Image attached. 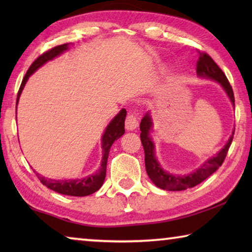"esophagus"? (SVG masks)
<instances>
[{"label":"esophagus","mask_w":252,"mask_h":252,"mask_svg":"<svg viewBox=\"0 0 252 252\" xmlns=\"http://www.w3.org/2000/svg\"><path fill=\"white\" fill-rule=\"evenodd\" d=\"M139 126V121L138 118H136L135 114L133 112L127 113V116L126 118V129L127 131H132L138 127Z\"/></svg>","instance_id":"esophagus-1"}]
</instances>
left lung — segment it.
Returning a JSON list of instances; mask_svg holds the SVG:
<instances>
[{"instance_id": "8db88e82", "label": "left lung", "mask_w": 252, "mask_h": 252, "mask_svg": "<svg viewBox=\"0 0 252 252\" xmlns=\"http://www.w3.org/2000/svg\"><path fill=\"white\" fill-rule=\"evenodd\" d=\"M197 74L201 78L215 80L217 82L221 84L223 90L227 93L231 103L234 105V95L233 90L230 85L227 76L222 72V70L217 65V63L213 61L211 57L206 52H199V60L197 62ZM152 129V119L150 114L146 113L140 123V138H141V142L144 149V162H146V170L149 178L155 185L163 190L169 191H181L189 189V188H193L198 186L199 183L206 180L208 177L217 171L227 157V153L230 146H231L233 133L230 135L228 142L225 146L221 149V150L217 153L215 157L208 159L202 165H200L198 169H195L193 172L185 174H172L167 171H164L158 162L156 155H155V144L150 138V130Z\"/></svg>"}]
</instances>
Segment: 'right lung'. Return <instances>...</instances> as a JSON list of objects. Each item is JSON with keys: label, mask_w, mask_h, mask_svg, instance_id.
<instances>
[{"label": "right lung", "mask_w": 252, "mask_h": 252, "mask_svg": "<svg viewBox=\"0 0 252 252\" xmlns=\"http://www.w3.org/2000/svg\"><path fill=\"white\" fill-rule=\"evenodd\" d=\"M69 49V44H61L55 46V48L46 51L43 54H41L35 61H34L31 66L29 67L27 74L24 75L21 83V87L18 92V97H16V104H18L19 99L22 90L24 89V85L27 83L29 76L33 74L40 66H42L50 60L57 58L58 55L64 52ZM126 116V109H122L119 112L112 121L109 123V126H106L103 135H102V150H103V157H102L101 161V167L97 170L95 173L91 174V176L85 177L82 179H70V180H53V179H49L45 177L40 176L39 173H36L37 178L43 183L45 187H48L49 189L59 192L61 194L65 195H73V197H84V195H89L94 193L102 187L105 179L106 173V162H108V157L110 152V148L112 146L113 142L120 138L121 135L125 133V120Z\"/></svg>", "instance_id": "add662e5"}]
</instances>
